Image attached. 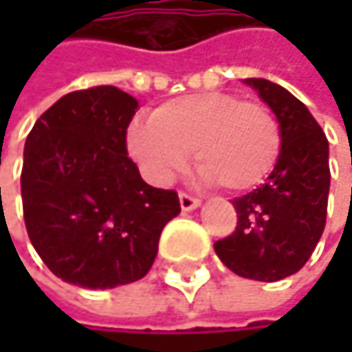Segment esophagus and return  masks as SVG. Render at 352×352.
Masks as SVG:
<instances>
[{
  "label": "esophagus",
  "mask_w": 352,
  "mask_h": 352,
  "mask_svg": "<svg viewBox=\"0 0 352 352\" xmlns=\"http://www.w3.org/2000/svg\"><path fill=\"white\" fill-rule=\"evenodd\" d=\"M179 204H181V210H183V212H191V210L199 208L201 201H199L197 197L189 195V193H179Z\"/></svg>",
  "instance_id": "1"
}]
</instances>
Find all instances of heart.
Returning <instances> with one entry per match:
<instances>
[{"label": "heart", "instance_id": "obj_1", "mask_svg": "<svg viewBox=\"0 0 352 352\" xmlns=\"http://www.w3.org/2000/svg\"><path fill=\"white\" fill-rule=\"evenodd\" d=\"M128 151L142 173L167 185L189 163L201 179L228 191H248L265 181L281 153V128L271 109L232 94L175 98L128 128Z\"/></svg>", "mask_w": 352, "mask_h": 352}]
</instances>
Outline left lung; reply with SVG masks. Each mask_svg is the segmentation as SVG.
<instances>
[{
    "mask_svg": "<svg viewBox=\"0 0 352 352\" xmlns=\"http://www.w3.org/2000/svg\"><path fill=\"white\" fill-rule=\"evenodd\" d=\"M271 107L281 128V153L267 181L234 197L236 230L214 250L236 275L279 281L298 273L326 224L330 189L328 140L310 109L267 79H245Z\"/></svg>",
    "mask_w": 352,
    "mask_h": 352,
    "instance_id": "left-lung-1",
    "label": "left lung"
}]
</instances>
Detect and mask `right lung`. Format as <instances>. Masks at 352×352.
Listing matches in <instances>:
<instances>
[{
    "mask_svg": "<svg viewBox=\"0 0 352 352\" xmlns=\"http://www.w3.org/2000/svg\"><path fill=\"white\" fill-rule=\"evenodd\" d=\"M138 102L100 85L63 96L24 146V222L44 265L63 281L111 289L142 279L181 212L173 189L140 177L126 151Z\"/></svg>",
    "mask_w": 352,
    "mask_h": 352,
    "instance_id": "add662e5",
    "label": "right lung"
}]
</instances>
